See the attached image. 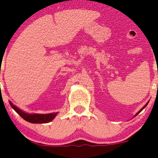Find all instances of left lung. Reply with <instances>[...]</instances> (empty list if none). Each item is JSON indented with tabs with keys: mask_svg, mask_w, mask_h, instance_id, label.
Listing matches in <instances>:
<instances>
[{
	"mask_svg": "<svg viewBox=\"0 0 158 158\" xmlns=\"http://www.w3.org/2000/svg\"><path fill=\"white\" fill-rule=\"evenodd\" d=\"M147 105H148V103H147V104H146V105H145V106H144V107H143V108H142V109H141V110H140V111H138V113H137V114H135V116H136V115H137V114H139V113H140V112H141V111H142V110H143V109H144V108H145V107H146V106H147Z\"/></svg>",
	"mask_w": 158,
	"mask_h": 158,
	"instance_id": "1",
	"label": "left lung"
}]
</instances>
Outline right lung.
I'll return each instance as SVG.
<instances>
[{"label":"right lung","mask_w":158,"mask_h":158,"mask_svg":"<svg viewBox=\"0 0 158 158\" xmlns=\"http://www.w3.org/2000/svg\"><path fill=\"white\" fill-rule=\"evenodd\" d=\"M11 107L14 109V111L20 114L24 120L27 122H30V123L34 124H43V123H48L51 122L54 118L56 116L57 112L54 113H49V114H28V113L24 112L22 110L14 106L12 102H9Z\"/></svg>","instance_id":"1"}]
</instances>
